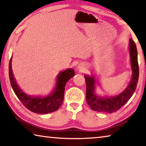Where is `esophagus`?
<instances>
[{"mask_svg":"<svg viewBox=\"0 0 146 146\" xmlns=\"http://www.w3.org/2000/svg\"><path fill=\"white\" fill-rule=\"evenodd\" d=\"M85 65H84V64H82V63L79 64V65H78V70H80V72H83L84 70H85Z\"/></svg>","mask_w":146,"mask_h":146,"instance_id":"obj_1","label":"esophagus"}]
</instances>
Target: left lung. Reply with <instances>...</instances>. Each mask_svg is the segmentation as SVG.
<instances>
[{
  "label": "left lung",
  "mask_w": 146,
  "mask_h": 146,
  "mask_svg": "<svg viewBox=\"0 0 146 146\" xmlns=\"http://www.w3.org/2000/svg\"><path fill=\"white\" fill-rule=\"evenodd\" d=\"M129 52L130 64L132 70V76L129 85L126 89L115 96H101L96 94V83L99 84L94 75H85L86 92V102L92 110L101 113H111L116 111L123 106L136 90L139 76V67L137 59V49L136 45L131 38L129 39ZM97 81L96 82V81Z\"/></svg>",
  "instance_id": "left-lung-1"
}]
</instances>
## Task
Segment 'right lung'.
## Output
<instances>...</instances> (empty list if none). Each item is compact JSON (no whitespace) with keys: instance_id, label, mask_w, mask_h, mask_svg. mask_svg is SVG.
I'll return each mask as SVG.
<instances>
[{"instance_id":"right-lung-1","label":"right lung","mask_w":146,"mask_h":146,"mask_svg":"<svg viewBox=\"0 0 146 146\" xmlns=\"http://www.w3.org/2000/svg\"><path fill=\"white\" fill-rule=\"evenodd\" d=\"M12 56L9 65V76L12 88L17 98L26 108L34 113L39 114L49 113L59 109L64 99L65 86L67 81L75 75L72 68L60 72L57 76L54 90L45 97L30 96L23 92L15 81L11 68Z\"/></svg>"}]
</instances>
